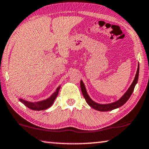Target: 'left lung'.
Segmentation results:
<instances>
[{
  "label": "left lung",
  "instance_id": "8db88e82",
  "mask_svg": "<svg viewBox=\"0 0 149 149\" xmlns=\"http://www.w3.org/2000/svg\"><path fill=\"white\" fill-rule=\"evenodd\" d=\"M139 73V65L138 66L136 74L135 75V77H134V81L132 82V83L131 84V85H130L129 88L128 89V91L125 93V95H123L119 100L114 102H113V103L107 104H100L97 103V102H94L93 100H91V98L89 97L87 93H86L85 86H84L83 82H82V81H81V88L82 93V95H83V97H84V98H85L86 101L88 103V104L94 109L97 110V111H102V112L112 111V110L117 109L118 107L123 106V105L128 100H129V98H130V96H131L132 92H133L134 86H135L136 84L137 83V81H138Z\"/></svg>",
  "mask_w": 149,
  "mask_h": 149
}]
</instances>
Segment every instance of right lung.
I'll return each mask as SVG.
<instances>
[{"label":"right lung","instance_id":"add662e5","mask_svg":"<svg viewBox=\"0 0 149 149\" xmlns=\"http://www.w3.org/2000/svg\"><path fill=\"white\" fill-rule=\"evenodd\" d=\"M61 86H58L56 88L55 92L52 94V96L50 98H48L47 100H42L40 102H28L26 100H24L23 99H20V101L22 102L25 106L28 107L30 109L34 110V111H42V110H45L49 108L50 107L52 106L53 104L54 100L56 99L58 94L59 92V89H60Z\"/></svg>","mask_w":149,"mask_h":149}]
</instances>
